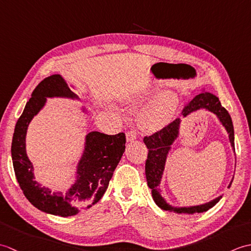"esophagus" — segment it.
<instances>
[{
  "instance_id": "1",
  "label": "esophagus",
  "mask_w": 251,
  "mask_h": 251,
  "mask_svg": "<svg viewBox=\"0 0 251 251\" xmlns=\"http://www.w3.org/2000/svg\"><path fill=\"white\" fill-rule=\"evenodd\" d=\"M126 139L127 141H134L137 139V132L136 130H129L126 132Z\"/></svg>"
}]
</instances>
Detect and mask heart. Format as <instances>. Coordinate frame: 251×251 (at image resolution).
<instances>
[{"mask_svg": "<svg viewBox=\"0 0 251 251\" xmlns=\"http://www.w3.org/2000/svg\"><path fill=\"white\" fill-rule=\"evenodd\" d=\"M178 101L174 95H164L142 112L140 125L145 130L156 131L166 126L177 109Z\"/></svg>", "mask_w": 251, "mask_h": 251, "instance_id": "heart-1", "label": "heart"}]
</instances>
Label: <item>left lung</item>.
Instances as JSON below:
<instances>
[{
    "instance_id": "8db88e82",
    "label": "left lung",
    "mask_w": 251,
    "mask_h": 251,
    "mask_svg": "<svg viewBox=\"0 0 251 251\" xmlns=\"http://www.w3.org/2000/svg\"><path fill=\"white\" fill-rule=\"evenodd\" d=\"M200 109H206L219 117L222 125L226 127V129L228 132V138H230L231 146L233 148V150L235 151V146H234V127L232 119L230 114H228V112L221 105L218 97H216L215 95L202 90L201 93L196 95L195 97L192 98L189 102L184 105L181 114L183 116H188L192 112H195ZM180 123V119H176L175 121L170 122L168 125L163 127L161 130H157L156 132H154V134L150 136H146L145 139H143V142H145V145L149 149L148 158L146 161V176L148 185L149 188L152 190V196L154 201L156 202V205L159 208H162L164 210L175 211L178 212V214H195V212L207 211L209 208L214 207L217 202L219 201L221 196L200 206L177 208L168 205L162 197L161 193H159V192H161L159 183H161L167 154L168 151L170 150V146L173 145L176 138L178 137ZM232 181L230 185H228V188L231 186Z\"/></svg>"
}]
</instances>
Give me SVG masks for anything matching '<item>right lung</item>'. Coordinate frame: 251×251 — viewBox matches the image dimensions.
<instances>
[{"label":"right lung","instance_id":"add662e5","mask_svg":"<svg viewBox=\"0 0 251 251\" xmlns=\"http://www.w3.org/2000/svg\"><path fill=\"white\" fill-rule=\"evenodd\" d=\"M46 97L77 98L59 74L44 78L32 93L17 121L12 142V158L20 189L32 205L47 214L69 217L95 205L108 189L114 170L125 151L124 132L105 135L92 131L78 163L77 180L67 193L51 192L34 180L33 166L25 153L26 129L33 116L45 104Z\"/></svg>","mask_w":251,"mask_h":251}]
</instances>
